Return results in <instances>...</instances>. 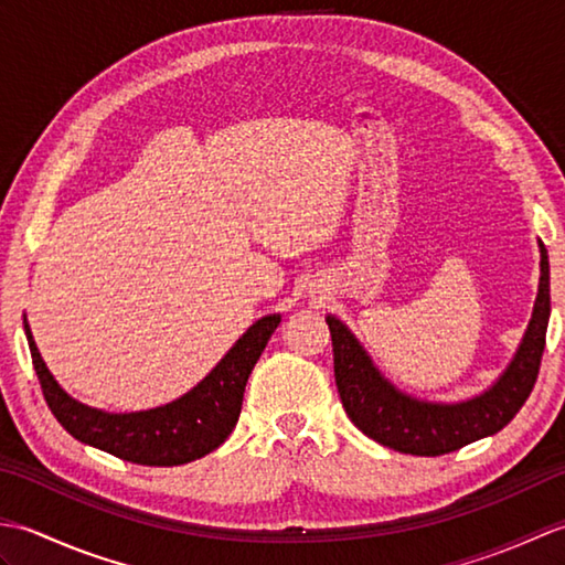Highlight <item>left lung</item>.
I'll use <instances>...</instances> for the list:
<instances>
[{"mask_svg": "<svg viewBox=\"0 0 565 565\" xmlns=\"http://www.w3.org/2000/svg\"><path fill=\"white\" fill-rule=\"evenodd\" d=\"M539 247H542V279H539L530 328L505 374L493 388L473 401L431 405L407 398L386 379H381L354 334L338 318H328L340 401L344 413L366 437L401 454L441 456L459 451L476 439L495 435L520 413L542 366L551 313L548 255L544 245Z\"/></svg>", "mask_w": 565, "mask_h": 565, "instance_id": "obj_1", "label": "left lung"}]
</instances>
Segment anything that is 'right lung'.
I'll return each instance as SVG.
<instances>
[{
  "label": "right lung",
  "instance_id": "add662e5",
  "mask_svg": "<svg viewBox=\"0 0 565 565\" xmlns=\"http://www.w3.org/2000/svg\"><path fill=\"white\" fill-rule=\"evenodd\" d=\"M279 322V316L257 320L184 398L130 415H109L72 401L43 364L26 322L23 328L43 398L72 437L130 463L179 466L218 449L235 429L247 379Z\"/></svg>",
  "mask_w": 565,
  "mask_h": 565
}]
</instances>
